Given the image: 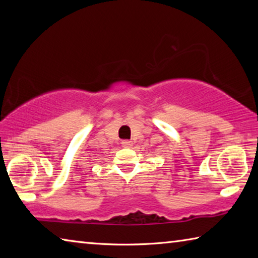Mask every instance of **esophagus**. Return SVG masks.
Wrapping results in <instances>:
<instances>
[{
	"label": "esophagus",
	"mask_w": 258,
	"mask_h": 258,
	"mask_svg": "<svg viewBox=\"0 0 258 258\" xmlns=\"http://www.w3.org/2000/svg\"><path fill=\"white\" fill-rule=\"evenodd\" d=\"M121 145L125 148H131L133 146V142L130 141V140H124V141H121Z\"/></svg>",
	"instance_id": "esophagus-1"
}]
</instances>
